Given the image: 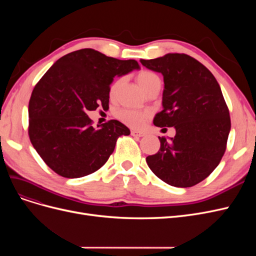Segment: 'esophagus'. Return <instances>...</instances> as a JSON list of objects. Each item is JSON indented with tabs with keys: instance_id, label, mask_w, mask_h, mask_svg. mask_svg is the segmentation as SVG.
Returning a JSON list of instances; mask_svg holds the SVG:
<instances>
[{
	"instance_id": "34e87169",
	"label": "esophagus",
	"mask_w": 256,
	"mask_h": 256,
	"mask_svg": "<svg viewBox=\"0 0 256 256\" xmlns=\"http://www.w3.org/2000/svg\"><path fill=\"white\" fill-rule=\"evenodd\" d=\"M131 136H138V138H141V136H145V134L141 132V131H138V130H131Z\"/></svg>"
}]
</instances>
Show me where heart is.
Returning <instances> with one entry per match:
<instances>
[{
    "label": "heart",
    "mask_w": 256,
    "mask_h": 256,
    "mask_svg": "<svg viewBox=\"0 0 256 256\" xmlns=\"http://www.w3.org/2000/svg\"><path fill=\"white\" fill-rule=\"evenodd\" d=\"M138 84L141 85L142 88L146 92L152 86H161V80L159 76L150 70H143L136 76ZM124 78H118L115 80L111 88H110V95L114 96L116 90L120 88ZM116 118H118L122 122L126 124L127 126L131 128H142L147 120L150 118L148 112L141 111V110H134V109H122L116 112Z\"/></svg>",
    "instance_id": "1"
}]
</instances>
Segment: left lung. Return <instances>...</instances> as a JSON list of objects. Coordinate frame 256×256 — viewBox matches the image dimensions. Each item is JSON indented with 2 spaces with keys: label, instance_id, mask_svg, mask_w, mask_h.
Segmentation results:
<instances>
[{
  "label": "left lung",
  "instance_id": "obj_1",
  "mask_svg": "<svg viewBox=\"0 0 256 256\" xmlns=\"http://www.w3.org/2000/svg\"><path fill=\"white\" fill-rule=\"evenodd\" d=\"M141 63L164 74V110L154 125L176 129L171 140L159 136L160 150L146 157L147 164L164 182L192 187L212 173L226 150L230 118L220 85L202 63L184 53Z\"/></svg>",
  "mask_w": 256,
  "mask_h": 256
}]
</instances>
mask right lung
<instances>
[{"label":"right lung","mask_w":256,"mask_h":256,"mask_svg":"<svg viewBox=\"0 0 256 256\" xmlns=\"http://www.w3.org/2000/svg\"><path fill=\"white\" fill-rule=\"evenodd\" d=\"M138 68L134 60L81 49L62 56L42 76L28 102V136L52 171L66 178L94 173L109 159L118 138L130 134L116 120L94 128L88 111L109 109L114 76Z\"/></svg>","instance_id":"add662e5"}]
</instances>
